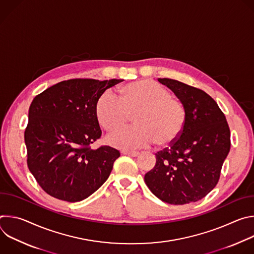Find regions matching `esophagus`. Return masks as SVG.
Here are the masks:
<instances>
[{"label": "esophagus", "instance_id": "esophagus-1", "mask_svg": "<svg viewBox=\"0 0 254 254\" xmlns=\"http://www.w3.org/2000/svg\"><path fill=\"white\" fill-rule=\"evenodd\" d=\"M123 154L130 156V157H137L139 155L138 152H134V151H125V152H123Z\"/></svg>", "mask_w": 254, "mask_h": 254}]
</instances>
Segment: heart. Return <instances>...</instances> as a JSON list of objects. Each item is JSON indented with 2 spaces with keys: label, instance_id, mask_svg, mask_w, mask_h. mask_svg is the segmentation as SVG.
<instances>
[{
  "label": "heart",
  "instance_id": "heart-1",
  "mask_svg": "<svg viewBox=\"0 0 254 254\" xmlns=\"http://www.w3.org/2000/svg\"><path fill=\"white\" fill-rule=\"evenodd\" d=\"M117 97L106 91L94 104L97 123L106 131L126 127L130 117L133 118L135 127L108 136V142L114 147L139 149L154 142L157 148H168L182 134L187 120L186 107L167 87L150 79L135 80L122 85Z\"/></svg>",
  "mask_w": 254,
  "mask_h": 254
}]
</instances>
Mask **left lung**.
Masks as SVG:
<instances>
[{
  "instance_id": "left-lung-1",
  "label": "left lung",
  "mask_w": 254,
  "mask_h": 254,
  "mask_svg": "<svg viewBox=\"0 0 254 254\" xmlns=\"http://www.w3.org/2000/svg\"><path fill=\"white\" fill-rule=\"evenodd\" d=\"M158 80L184 103L187 120L179 139L156 154V165L144 175V182L166 203L197 202L218 183L230 150L229 126L218 104L205 91L170 78Z\"/></svg>"
}]
</instances>
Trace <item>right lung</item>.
<instances>
[{
	"instance_id": "1",
	"label": "right lung",
	"mask_w": 254,
	"mask_h": 254,
	"mask_svg": "<svg viewBox=\"0 0 254 254\" xmlns=\"http://www.w3.org/2000/svg\"><path fill=\"white\" fill-rule=\"evenodd\" d=\"M122 81L64 80L33 99L24 133L27 165L48 195L78 202L107 180L121 154L110 146L91 149L101 136L94 104L107 88Z\"/></svg>"
}]
</instances>
